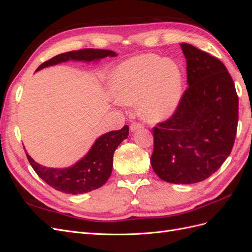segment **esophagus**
<instances>
[{
	"label": "esophagus",
	"mask_w": 252,
	"mask_h": 252,
	"mask_svg": "<svg viewBox=\"0 0 252 252\" xmlns=\"http://www.w3.org/2000/svg\"><path fill=\"white\" fill-rule=\"evenodd\" d=\"M143 127H144V125L142 123H140V122H133V123H131V125H130V130L135 131V130H138V129L143 128Z\"/></svg>",
	"instance_id": "obj_1"
}]
</instances>
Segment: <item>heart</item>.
<instances>
[{
    "label": "heart",
    "mask_w": 252,
    "mask_h": 252,
    "mask_svg": "<svg viewBox=\"0 0 252 252\" xmlns=\"http://www.w3.org/2000/svg\"><path fill=\"white\" fill-rule=\"evenodd\" d=\"M182 73L172 61L143 55L126 61L112 74L111 90L125 105L139 102L141 116L149 122L169 117L182 95Z\"/></svg>",
    "instance_id": "obj_1"
}]
</instances>
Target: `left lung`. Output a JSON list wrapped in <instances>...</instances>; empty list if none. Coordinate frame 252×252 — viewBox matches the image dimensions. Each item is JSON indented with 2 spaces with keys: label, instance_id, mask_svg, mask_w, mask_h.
<instances>
[{
  "label": "left lung",
  "instance_id": "left-lung-1",
  "mask_svg": "<svg viewBox=\"0 0 252 252\" xmlns=\"http://www.w3.org/2000/svg\"><path fill=\"white\" fill-rule=\"evenodd\" d=\"M188 88L170 118L154 130L150 162L159 179L193 184L215 173L232 150L239 96L225 65L208 52L182 43Z\"/></svg>",
  "mask_w": 252,
  "mask_h": 252
}]
</instances>
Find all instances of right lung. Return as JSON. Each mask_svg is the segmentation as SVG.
Instances as JSON below:
<instances>
[{"instance_id": "right-lung-1", "label": "right lung", "mask_w": 252, "mask_h": 252, "mask_svg": "<svg viewBox=\"0 0 252 252\" xmlns=\"http://www.w3.org/2000/svg\"><path fill=\"white\" fill-rule=\"evenodd\" d=\"M112 50L85 48L61 53L44 62L37 70L44 67L56 65L69 60L86 61L100 60L106 57H116ZM129 134V127L125 125L120 130H113L98 138L88 154L72 167L65 169H52L35 163L26 154L28 161L36 174L49 186L59 191L69 194H79L93 191L102 187L109 179L112 171L114 150ZM26 152V151H25Z\"/></svg>"}]
</instances>
